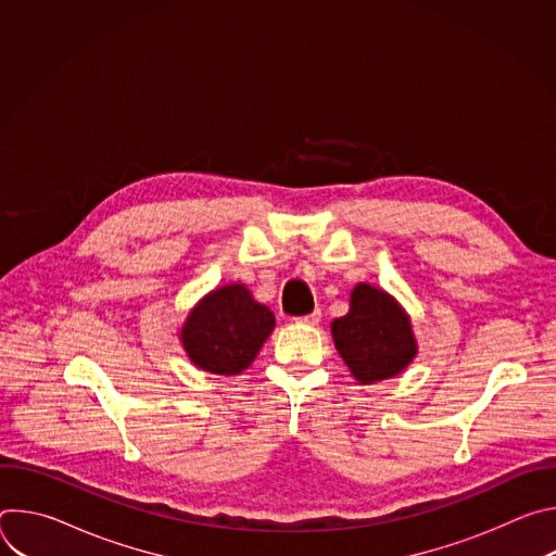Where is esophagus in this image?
<instances>
[{
	"label": "esophagus",
	"mask_w": 556,
	"mask_h": 556,
	"mask_svg": "<svg viewBox=\"0 0 556 556\" xmlns=\"http://www.w3.org/2000/svg\"><path fill=\"white\" fill-rule=\"evenodd\" d=\"M319 321H321V309H314L296 319V324H305V326H319Z\"/></svg>",
	"instance_id": "34e87169"
}]
</instances>
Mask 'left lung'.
I'll use <instances>...</instances> for the list:
<instances>
[{"label": "left lung", "instance_id": "obj_1", "mask_svg": "<svg viewBox=\"0 0 556 556\" xmlns=\"http://www.w3.org/2000/svg\"><path fill=\"white\" fill-rule=\"evenodd\" d=\"M332 339L361 384L393 378L418 354L409 314L369 283L352 290L350 312L332 321Z\"/></svg>", "mask_w": 556, "mask_h": 556}]
</instances>
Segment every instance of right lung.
Masks as SVG:
<instances>
[{
	"label": "right lung",
	"mask_w": 556,
	"mask_h": 556,
	"mask_svg": "<svg viewBox=\"0 0 556 556\" xmlns=\"http://www.w3.org/2000/svg\"><path fill=\"white\" fill-rule=\"evenodd\" d=\"M275 330V314L257 303L242 283L208 292L187 316L180 332L191 363L204 371L235 376L244 371Z\"/></svg>",
	"instance_id": "1"
}]
</instances>
